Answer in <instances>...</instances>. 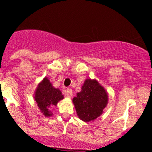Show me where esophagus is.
<instances>
[{
  "mask_svg": "<svg viewBox=\"0 0 152 152\" xmlns=\"http://www.w3.org/2000/svg\"><path fill=\"white\" fill-rule=\"evenodd\" d=\"M66 95L67 97L70 98L72 97V96H73V91H72L71 89L70 88H67L66 90Z\"/></svg>",
  "mask_w": 152,
  "mask_h": 152,
  "instance_id": "obj_1",
  "label": "esophagus"
}]
</instances>
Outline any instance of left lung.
I'll list each match as a JSON object with an SVG mask.
<instances>
[{
  "mask_svg": "<svg viewBox=\"0 0 152 152\" xmlns=\"http://www.w3.org/2000/svg\"><path fill=\"white\" fill-rule=\"evenodd\" d=\"M108 102V96L96 80L86 79L82 91L73 99L76 113L81 120L89 122L95 120L103 113Z\"/></svg>",
  "mask_w": 152,
  "mask_h": 152,
  "instance_id": "1",
  "label": "left lung"
}]
</instances>
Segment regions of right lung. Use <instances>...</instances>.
<instances>
[{
	"label": "right lung",
	"instance_id": "1",
	"mask_svg": "<svg viewBox=\"0 0 152 152\" xmlns=\"http://www.w3.org/2000/svg\"><path fill=\"white\" fill-rule=\"evenodd\" d=\"M63 98V95L60 90L54 88L47 78H45L42 82L39 84L34 96L39 110L44 115L48 117L52 115L50 108L53 106H56L58 102L62 100Z\"/></svg>",
	"mask_w": 152,
	"mask_h": 152
}]
</instances>
